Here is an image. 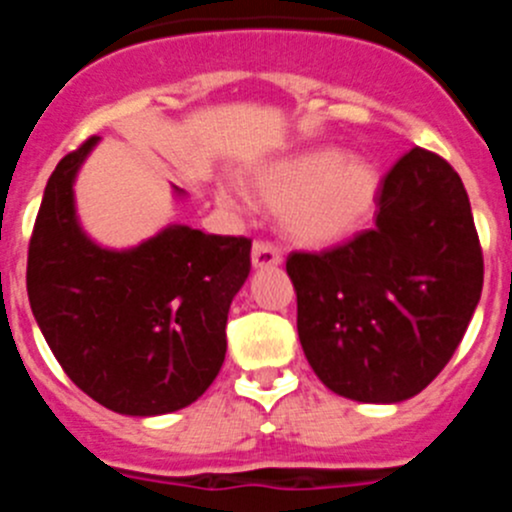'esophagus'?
Segmentation results:
<instances>
[{
	"mask_svg": "<svg viewBox=\"0 0 512 512\" xmlns=\"http://www.w3.org/2000/svg\"><path fill=\"white\" fill-rule=\"evenodd\" d=\"M251 264L256 269H266V266H279L282 264V253L274 243L269 241H256L251 248Z\"/></svg>",
	"mask_w": 512,
	"mask_h": 512,
	"instance_id": "esophagus-1",
	"label": "esophagus"
}]
</instances>
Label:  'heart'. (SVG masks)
I'll list each match as a JSON object with an SVG mask.
<instances>
[{
  "label": "heart",
  "mask_w": 512,
  "mask_h": 512,
  "mask_svg": "<svg viewBox=\"0 0 512 512\" xmlns=\"http://www.w3.org/2000/svg\"><path fill=\"white\" fill-rule=\"evenodd\" d=\"M377 192V169L338 148L295 153L251 182L253 197L282 210L287 235L305 246H328L354 233L372 212Z\"/></svg>",
  "instance_id": "heart-1"
}]
</instances>
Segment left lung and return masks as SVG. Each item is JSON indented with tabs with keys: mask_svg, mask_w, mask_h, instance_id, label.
Segmentation results:
<instances>
[{
	"mask_svg": "<svg viewBox=\"0 0 512 512\" xmlns=\"http://www.w3.org/2000/svg\"><path fill=\"white\" fill-rule=\"evenodd\" d=\"M372 230L323 253H289L297 333L336 395L402 402L449 364L482 295L467 189L441 156L413 148L379 187Z\"/></svg>",
	"mask_w": 512,
	"mask_h": 512,
	"instance_id": "8db88e82",
	"label": "left lung"
}]
</instances>
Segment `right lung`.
I'll list each match as a JSON object with an SVG mask.
<instances>
[{"label": "right lung", "mask_w": 512, "mask_h": 512, "mask_svg": "<svg viewBox=\"0 0 512 512\" xmlns=\"http://www.w3.org/2000/svg\"><path fill=\"white\" fill-rule=\"evenodd\" d=\"M97 140L63 156L45 184L27 297L81 392L135 418L174 413L205 395L223 366L228 310L251 271V241L166 225L122 251L94 243L76 217L74 182Z\"/></svg>", "instance_id": "right-lung-1"}]
</instances>
